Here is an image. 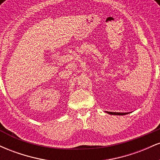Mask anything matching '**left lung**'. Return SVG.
I'll use <instances>...</instances> for the list:
<instances>
[{
  "instance_id": "left-lung-1",
  "label": "left lung",
  "mask_w": 160,
  "mask_h": 160,
  "mask_svg": "<svg viewBox=\"0 0 160 160\" xmlns=\"http://www.w3.org/2000/svg\"><path fill=\"white\" fill-rule=\"evenodd\" d=\"M108 113L109 114H112V115H125L127 114V113H116V112H108L107 111Z\"/></svg>"
}]
</instances>
